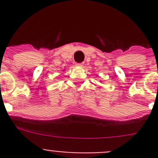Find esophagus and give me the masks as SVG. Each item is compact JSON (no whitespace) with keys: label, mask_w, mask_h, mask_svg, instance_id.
<instances>
[{"label":"esophagus","mask_w":158,"mask_h":158,"mask_svg":"<svg viewBox=\"0 0 158 158\" xmlns=\"http://www.w3.org/2000/svg\"><path fill=\"white\" fill-rule=\"evenodd\" d=\"M84 65V62H81V63H77V65H78V66H83Z\"/></svg>","instance_id":"34e87169"}]
</instances>
